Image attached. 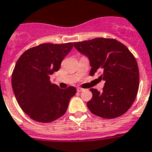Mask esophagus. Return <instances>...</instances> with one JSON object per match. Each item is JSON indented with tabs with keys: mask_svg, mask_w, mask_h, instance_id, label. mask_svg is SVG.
<instances>
[{
	"mask_svg": "<svg viewBox=\"0 0 152 152\" xmlns=\"http://www.w3.org/2000/svg\"><path fill=\"white\" fill-rule=\"evenodd\" d=\"M83 90H84V89L81 88V87H77V92H81V91H83Z\"/></svg>",
	"mask_w": 152,
	"mask_h": 152,
	"instance_id": "1",
	"label": "esophagus"
}]
</instances>
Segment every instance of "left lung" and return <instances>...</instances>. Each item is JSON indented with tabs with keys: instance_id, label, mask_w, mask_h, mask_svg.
Returning a JSON list of instances; mask_svg holds the SVG:
<instances>
[{
	"instance_id": "obj_1",
	"label": "left lung",
	"mask_w": 152,
	"mask_h": 152,
	"mask_svg": "<svg viewBox=\"0 0 152 152\" xmlns=\"http://www.w3.org/2000/svg\"><path fill=\"white\" fill-rule=\"evenodd\" d=\"M79 52L89 57L90 75H99L105 81L102 92L90 89L93 97L87 102L92 113L111 119L121 116L132 106L140 84L136 58L129 49L113 38L97 37L75 42Z\"/></svg>"
}]
</instances>
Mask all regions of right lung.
<instances>
[{
    "mask_svg": "<svg viewBox=\"0 0 152 152\" xmlns=\"http://www.w3.org/2000/svg\"><path fill=\"white\" fill-rule=\"evenodd\" d=\"M73 43L41 44L28 49L16 62L12 73V87L18 104L32 120L52 122L66 112L75 87L60 89L50 80Z\"/></svg>",
    "mask_w": 152,
    "mask_h": 152,
    "instance_id": "1",
    "label": "right lung"
}]
</instances>
